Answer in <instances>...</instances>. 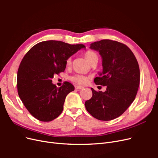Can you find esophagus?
<instances>
[{"instance_id": "34e87169", "label": "esophagus", "mask_w": 158, "mask_h": 158, "mask_svg": "<svg viewBox=\"0 0 158 158\" xmlns=\"http://www.w3.org/2000/svg\"><path fill=\"white\" fill-rule=\"evenodd\" d=\"M75 88L76 89H82L84 88V87L83 86H80V85H76Z\"/></svg>"}]
</instances>
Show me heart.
Instances as JSON below:
<instances>
[{"label": "heart", "mask_w": 158, "mask_h": 158, "mask_svg": "<svg viewBox=\"0 0 158 158\" xmlns=\"http://www.w3.org/2000/svg\"><path fill=\"white\" fill-rule=\"evenodd\" d=\"M84 56L85 58L86 59V60L89 62V63L91 64H92L94 63H95V62H98V56L97 53L93 51H91V50L87 51L84 53ZM70 64H71V59L69 58L67 60H66V64L69 66L70 65ZM70 79L73 82H74L76 84L84 85V84H86L88 82L89 78L88 76H85L84 75L76 74L72 76Z\"/></svg>", "instance_id": "1"}]
</instances>
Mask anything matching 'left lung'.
I'll return each instance as SVG.
<instances>
[{
  "label": "left lung",
  "mask_w": 158,
  "mask_h": 158,
  "mask_svg": "<svg viewBox=\"0 0 158 158\" xmlns=\"http://www.w3.org/2000/svg\"><path fill=\"white\" fill-rule=\"evenodd\" d=\"M99 52L103 70L95 78L96 85L107 86L106 92L93 88L92 97L85 102L88 113L100 121L121 116L135 100L140 84V69L132 51L116 41L103 40L90 44Z\"/></svg>",
  "instance_id": "1"
}]
</instances>
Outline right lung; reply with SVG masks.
Here are the masks:
<instances>
[{"label": "right lung", "instance_id": "add662e5", "mask_svg": "<svg viewBox=\"0 0 158 158\" xmlns=\"http://www.w3.org/2000/svg\"><path fill=\"white\" fill-rule=\"evenodd\" d=\"M85 47L82 44L45 41L32 47L23 56L17 74L18 92L32 116L49 122L60 115L66 95L74 87L66 82L57 88L52 78L64 71L70 56Z\"/></svg>", "mask_w": 158, "mask_h": 158}]
</instances>
